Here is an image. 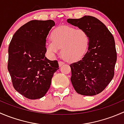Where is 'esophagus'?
Listing matches in <instances>:
<instances>
[{
	"label": "esophagus",
	"instance_id": "esophagus-1",
	"mask_svg": "<svg viewBox=\"0 0 124 124\" xmlns=\"http://www.w3.org/2000/svg\"><path fill=\"white\" fill-rule=\"evenodd\" d=\"M64 63H65L64 62H61V61H59V67H62L63 65H64Z\"/></svg>",
	"mask_w": 124,
	"mask_h": 124
}]
</instances>
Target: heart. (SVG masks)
<instances>
[{
  "instance_id": "b5f03b06",
  "label": "heart",
  "mask_w": 124,
  "mask_h": 124,
  "mask_svg": "<svg viewBox=\"0 0 124 124\" xmlns=\"http://www.w3.org/2000/svg\"><path fill=\"white\" fill-rule=\"evenodd\" d=\"M52 41L46 44L47 52L57 54L61 48V54L65 60L75 62L81 59L88 48L90 37L83 29L69 26H61L53 30L50 34Z\"/></svg>"
}]
</instances>
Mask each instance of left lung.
<instances>
[{
  "mask_svg": "<svg viewBox=\"0 0 124 124\" xmlns=\"http://www.w3.org/2000/svg\"><path fill=\"white\" fill-rule=\"evenodd\" d=\"M67 22L86 31L90 37L88 50L84 57L70 65L72 86L80 95L98 94L114 77L117 59L114 37L101 21L92 16L68 18Z\"/></svg>",
  "mask_w": 124,
  "mask_h": 124,
  "instance_id": "1",
  "label": "left lung"
}]
</instances>
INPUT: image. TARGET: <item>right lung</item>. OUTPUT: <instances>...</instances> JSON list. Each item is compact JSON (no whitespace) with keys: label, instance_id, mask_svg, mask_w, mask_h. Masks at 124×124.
<instances>
[{"label":"right lung","instance_id":"1","mask_svg":"<svg viewBox=\"0 0 124 124\" xmlns=\"http://www.w3.org/2000/svg\"><path fill=\"white\" fill-rule=\"evenodd\" d=\"M54 21L32 20L20 27L8 48V70L13 87L31 100L43 97L49 89L57 61L45 57L46 38Z\"/></svg>","mask_w":124,"mask_h":124}]
</instances>
